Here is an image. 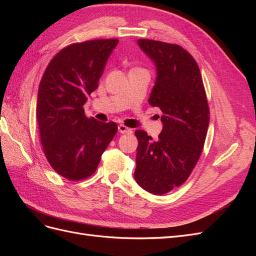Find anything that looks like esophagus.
<instances>
[{
    "instance_id": "34e87169",
    "label": "esophagus",
    "mask_w": 256,
    "mask_h": 256,
    "mask_svg": "<svg viewBox=\"0 0 256 256\" xmlns=\"http://www.w3.org/2000/svg\"><path fill=\"white\" fill-rule=\"evenodd\" d=\"M118 131H120V134H132V129L128 128L125 125H122V124L118 126Z\"/></svg>"
}]
</instances>
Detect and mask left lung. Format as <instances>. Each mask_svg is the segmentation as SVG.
<instances>
[{
    "mask_svg": "<svg viewBox=\"0 0 256 256\" xmlns=\"http://www.w3.org/2000/svg\"><path fill=\"white\" fill-rule=\"evenodd\" d=\"M156 64L157 80L148 102L162 112L158 140L136 130L134 178L144 190L166 194L188 180L202 154L209 124L206 92L196 60L175 44L138 40Z\"/></svg>",
    "mask_w": 256,
    "mask_h": 256,
    "instance_id": "obj_1",
    "label": "left lung"
}]
</instances>
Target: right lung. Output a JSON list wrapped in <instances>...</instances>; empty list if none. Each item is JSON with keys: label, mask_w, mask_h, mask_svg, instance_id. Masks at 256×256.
I'll use <instances>...</instances> for the list:
<instances>
[{"label": "right lung", "mask_w": 256, "mask_h": 256, "mask_svg": "<svg viewBox=\"0 0 256 256\" xmlns=\"http://www.w3.org/2000/svg\"><path fill=\"white\" fill-rule=\"evenodd\" d=\"M118 44L111 38L69 44L56 54L42 78L36 118L42 150L54 171L68 180L94 174L118 132L114 122L88 118L83 108Z\"/></svg>", "instance_id": "add662e5"}]
</instances>
